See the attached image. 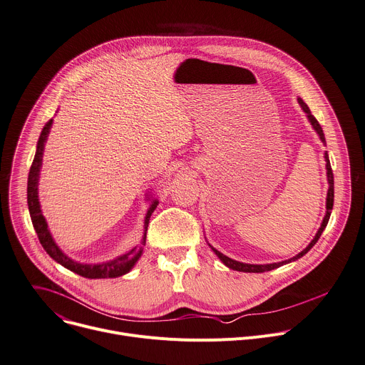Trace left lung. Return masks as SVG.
<instances>
[{"label": "left lung", "instance_id": "8db88e82", "mask_svg": "<svg viewBox=\"0 0 365 365\" xmlns=\"http://www.w3.org/2000/svg\"><path fill=\"white\" fill-rule=\"evenodd\" d=\"M298 103H300L302 109L306 112V115H307V118H309L310 123L313 125L314 130H316L317 134H319V137H320L322 143H326V140H324V134H323V129H322L320 123L317 122V119L312 115V112H310L309 106L302 101L300 97H298ZM324 160H326L327 182H329L327 197H326V215H324V218H323V221H322L320 228L317 230V233H316L314 239L310 242V245H309L303 252H300V253L295 255L294 257H291V259H288V260H282V262H278V263H268V264H250V263H242V262H237V260L230 259L228 256L222 255L221 252H218L217 249H214V247L211 246V249L214 250V253L220 257V260L225 264V267H228L230 269L239 271V272H267V271H272V269H275V268L282 267V264H285V263H289V262H292V260L300 259L302 256H304V255H306V253H307V252H309V250H310V249L317 243V240L320 239V236H322V233H323V230L326 228L327 221H329V218H330V211H332V208H334V197H335V196H334V193H335V190H334V172H332V168H330V161H329V155H327V153H324Z\"/></svg>", "mask_w": 365, "mask_h": 365}]
</instances>
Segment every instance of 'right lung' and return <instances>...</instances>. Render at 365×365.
I'll return each instance as SVG.
<instances>
[{
  "label": "right lung",
  "mask_w": 365,
  "mask_h": 365,
  "mask_svg": "<svg viewBox=\"0 0 365 365\" xmlns=\"http://www.w3.org/2000/svg\"><path fill=\"white\" fill-rule=\"evenodd\" d=\"M52 120L49 119L46 122V125L43 126L41 137L38 141V147H36V154L35 158H33L31 168L29 172V179H27V205H29V212H30V218L33 222V227L36 230V235L39 237L41 245L43 246V249L46 250V253L56 260L59 264H62L63 268H67L84 278H90V279H96V278H116V277H122L125 274H128L134 264L137 263V260L141 257L143 255V247H135L132 249L130 252L118 256L113 260L109 262H103V263H97V264H87V263H78L74 262L73 259H70L67 255H63L62 250L56 246V243L53 242L49 230H48V224L45 217L42 215L41 211V204L38 200V182H39V173H41V165H42V155H43V148H45V143L48 140L49 130L52 126ZM158 201L154 200L147 211L145 215V221H144V237H143V245H145V237H147V227L150 222V217L154 212V210L157 208Z\"/></svg>",
  "instance_id": "1"
}]
</instances>
